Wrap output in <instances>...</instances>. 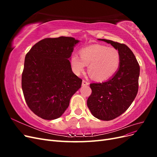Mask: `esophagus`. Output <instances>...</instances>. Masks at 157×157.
Returning a JSON list of instances; mask_svg holds the SVG:
<instances>
[{"label": "esophagus", "instance_id": "1", "mask_svg": "<svg viewBox=\"0 0 157 157\" xmlns=\"http://www.w3.org/2000/svg\"><path fill=\"white\" fill-rule=\"evenodd\" d=\"M82 86H88V85H89V82L86 81V80H82Z\"/></svg>", "mask_w": 157, "mask_h": 157}]
</instances>
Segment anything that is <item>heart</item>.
<instances>
[{"instance_id":"obj_1","label":"heart","mask_w":157,"mask_h":157,"mask_svg":"<svg viewBox=\"0 0 157 157\" xmlns=\"http://www.w3.org/2000/svg\"><path fill=\"white\" fill-rule=\"evenodd\" d=\"M80 56L73 55L71 58V67L76 75L82 73L88 65V72L96 80H105L115 74L119 67L121 56L118 51L113 47L94 44L80 51Z\"/></svg>"}]
</instances>
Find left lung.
I'll return each mask as SVG.
<instances>
[{
	"label": "left lung",
	"mask_w": 157,
	"mask_h": 157,
	"mask_svg": "<svg viewBox=\"0 0 157 157\" xmlns=\"http://www.w3.org/2000/svg\"><path fill=\"white\" fill-rule=\"evenodd\" d=\"M111 44L121 56L115 74L101 83L90 84L92 94L87 105L92 115L99 120L111 121L128 109L138 91L140 65L132 51L124 44L110 40L98 39Z\"/></svg>",
	"instance_id": "1"
}]
</instances>
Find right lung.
<instances>
[{
  "mask_svg": "<svg viewBox=\"0 0 157 157\" xmlns=\"http://www.w3.org/2000/svg\"><path fill=\"white\" fill-rule=\"evenodd\" d=\"M79 42L70 36L46 38L26 54L21 87L28 107L38 117H60L81 87L82 80L73 73L69 61Z\"/></svg>",
  "mask_w": 157,
  "mask_h": 157,
  "instance_id": "1",
  "label": "right lung"
}]
</instances>
